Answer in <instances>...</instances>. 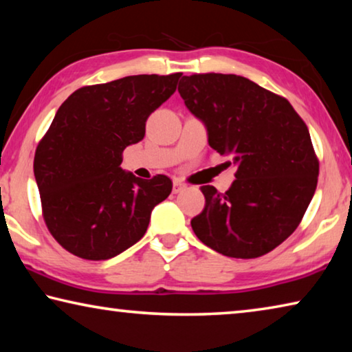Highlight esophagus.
<instances>
[{"label": "esophagus", "instance_id": "34e87169", "mask_svg": "<svg viewBox=\"0 0 352 352\" xmlns=\"http://www.w3.org/2000/svg\"><path fill=\"white\" fill-rule=\"evenodd\" d=\"M184 188H186V184L182 183L180 180H174V188H172V192L178 194V192H182Z\"/></svg>", "mask_w": 352, "mask_h": 352}]
</instances>
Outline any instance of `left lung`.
<instances>
[{
	"label": "left lung",
	"mask_w": 352,
	"mask_h": 352,
	"mask_svg": "<svg viewBox=\"0 0 352 352\" xmlns=\"http://www.w3.org/2000/svg\"><path fill=\"white\" fill-rule=\"evenodd\" d=\"M178 93L206 124L210 146L237 166L226 192L200 188L195 236L230 258L267 254L296 230L317 189L320 163L306 122L287 99L242 76H183Z\"/></svg>",
	"instance_id": "1"
}]
</instances>
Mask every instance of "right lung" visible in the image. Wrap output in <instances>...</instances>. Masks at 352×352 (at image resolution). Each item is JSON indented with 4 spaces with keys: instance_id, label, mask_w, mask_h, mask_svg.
Returning a JSON list of instances; mask_svg holds the SVG:
<instances>
[{
    "instance_id": "add662e5",
    "label": "right lung",
    "mask_w": 352,
    "mask_h": 352,
    "mask_svg": "<svg viewBox=\"0 0 352 352\" xmlns=\"http://www.w3.org/2000/svg\"><path fill=\"white\" fill-rule=\"evenodd\" d=\"M182 73L127 76L76 90L34 157L41 214L71 254L104 261L144 236L151 212L169 197L166 175L142 180L121 168L122 152L146 135L151 113L177 90Z\"/></svg>"
}]
</instances>
